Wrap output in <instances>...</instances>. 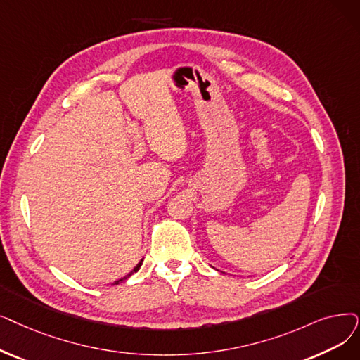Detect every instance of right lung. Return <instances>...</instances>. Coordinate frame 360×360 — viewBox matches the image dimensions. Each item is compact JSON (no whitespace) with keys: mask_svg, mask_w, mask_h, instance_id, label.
<instances>
[{"mask_svg":"<svg viewBox=\"0 0 360 360\" xmlns=\"http://www.w3.org/2000/svg\"><path fill=\"white\" fill-rule=\"evenodd\" d=\"M141 264H143V260H141V262H139V263H138V264H136V266H135V268H134V271H132V272H131V274H129V275H127V276H124V278H123V279H128V278H129V276H131V275H132V274H134V272H136V271H138V269H139V268H141ZM120 281H122V279H120ZM115 284H119V281H116V283H115Z\"/></svg>","mask_w":360,"mask_h":360,"instance_id":"add662e5","label":"right lung"}]
</instances>
